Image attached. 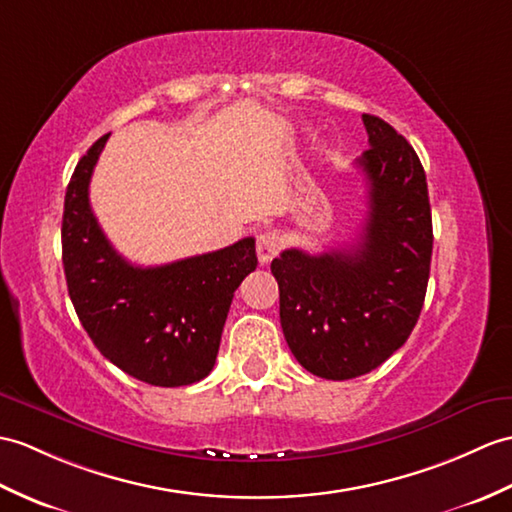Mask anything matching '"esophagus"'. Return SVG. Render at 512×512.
<instances>
[{"label":"esophagus","mask_w":512,"mask_h":512,"mask_svg":"<svg viewBox=\"0 0 512 512\" xmlns=\"http://www.w3.org/2000/svg\"><path fill=\"white\" fill-rule=\"evenodd\" d=\"M281 248V237L277 231H266L257 235V259L259 264H268L272 257H277Z\"/></svg>","instance_id":"esophagus-1"}]
</instances>
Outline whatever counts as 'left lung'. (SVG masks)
Instances as JSON below:
<instances>
[{
	"instance_id": "8db88e82",
	"label": "left lung",
	"mask_w": 512,
	"mask_h": 512,
	"mask_svg": "<svg viewBox=\"0 0 512 512\" xmlns=\"http://www.w3.org/2000/svg\"><path fill=\"white\" fill-rule=\"evenodd\" d=\"M371 148L358 159L368 185L360 242L272 259L285 342L312 375L353 379L384 364L417 325L432 261V211L417 152L388 122L362 115Z\"/></svg>"
}]
</instances>
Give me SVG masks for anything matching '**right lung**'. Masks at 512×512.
<instances>
[{"instance_id": "right-lung-1", "label": "right lung", "mask_w": 512, "mask_h": 512, "mask_svg": "<svg viewBox=\"0 0 512 512\" xmlns=\"http://www.w3.org/2000/svg\"><path fill=\"white\" fill-rule=\"evenodd\" d=\"M109 135L76 165L65 194L63 266L69 299L106 360L150 386H187L211 373L235 290L257 268L255 240L141 268L106 240L89 181Z\"/></svg>"}]
</instances>
